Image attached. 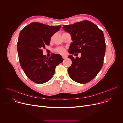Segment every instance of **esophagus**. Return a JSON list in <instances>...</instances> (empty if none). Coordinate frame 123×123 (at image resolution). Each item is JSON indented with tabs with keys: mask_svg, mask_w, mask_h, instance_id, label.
<instances>
[{
	"mask_svg": "<svg viewBox=\"0 0 123 123\" xmlns=\"http://www.w3.org/2000/svg\"><path fill=\"white\" fill-rule=\"evenodd\" d=\"M62 57L64 58V59H66L67 58V56L66 55H62Z\"/></svg>",
	"mask_w": 123,
	"mask_h": 123,
	"instance_id": "1",
	"label": "esophagus"
}]
</instances>
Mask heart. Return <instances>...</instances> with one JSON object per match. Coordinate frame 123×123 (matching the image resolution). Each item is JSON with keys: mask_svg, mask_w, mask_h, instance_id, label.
<instances>
[{"mask_svg": "<svg viewBox=\"0 0 123 123\" xmlns=\"http://www.w3.org/2000/svg\"><path fill=\"white\" fill-rule=\"evenodd\" d=\"M55 51L57 53H58L61 55H64L66 53V50L65 49L62 48V47H58L55 49Z\"/></svg>", "mask_w": 123, "mask_h": 123, "instance_id": "b5f03b06", "label": "heart"}]
</instances>
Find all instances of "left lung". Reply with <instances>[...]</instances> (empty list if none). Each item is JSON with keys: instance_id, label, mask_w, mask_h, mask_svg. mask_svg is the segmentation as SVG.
<instances>
[{"instance_id": "1", "label": "left lung", "mask_w": 123, "mask_h": 123, "mask_svg": "<svg viewBox=\"0 0 123 123\" xmlns=\"http://www.w3.org/2000/svg\"><path fill=\"white\" fill-rule=\"evenodd\" d=\"M63 29L72 37L69 53L81 54V57L75 59L72 55L68 56L72 61L68 69V74L75 82L88 83L97 75L103 65L106 51L103 32L95 24L87 20L64 25Z\"/></svg>"}]
</instances>
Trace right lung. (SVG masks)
Returning <instances> with one entry per match:
<instances>
[{
	"mask_svg": "<svg viewBox=\"0 0 123 123\" xmlns=\"http://www.w3.org/2000/svg\"><path fill=\"white\" fill-rule=\"evenodd\" d=\"M60 27L32 22L20 32L17 44L20 64L27 76L37 84L49 81L56 67L64 60L61 55L55 54L46 57L42 50L49 44L51 37Z\"/></svg>",
	"mask_w": 123,
	"mask_h": 123,
	"instance_id": "1",
	"label": "right lung"
}]
</instances>
